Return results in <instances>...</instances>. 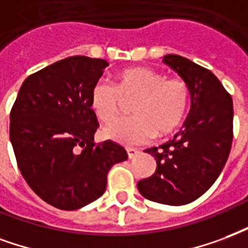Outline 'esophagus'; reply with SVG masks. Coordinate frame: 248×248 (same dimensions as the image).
Segmentation results:
<instances>
[{
  "instance_id": "esophagus-1",
  "label": "esophagus",
  "mask_w": 248,
  "mask_h": 248,
  "mask_svg": "<svg viewBox=\"0 0 248 248\" xmlns=\"http://www.w3.org/2000/svg\"><path fill=\"white\" fill-rule=\"evenodd\" d=\"M126 153H128V158H133L140 153V151H137L135 148H126Z\"/></svg>"
}]
</instances>
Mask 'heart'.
Segmentation results:
<instances>
[{
  "mask_svg": "<svg viewBox=\"0 0 248 248\" xmlns=\"http://www.w3.org/2000/svg\"><path fill=\"white\" fill-rule=\"evenodd\" d=\"M123 99L132 100L135 116L122 117L103 129V136L124 145H136L170 136L185 120L190 92L182 79L170 78L149 67L125 68L116 75L115 86L99 80L90 91L91 111L100 122L115 119Z\"/></svg>",
  "mask_w": 248,
  "mask_h": 248,
  "instance_id": "b5f03b06",
  "label": "heart"
}]
</instances>
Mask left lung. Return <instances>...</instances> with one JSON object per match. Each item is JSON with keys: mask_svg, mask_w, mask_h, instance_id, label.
<instances>
[{"mask_svg": "<svg viewBox=\"0 0 248 248\" xmlns=\"http://www.w3.org/2000/svg\"><path fill=\"white\" fill-rule=\"evenodd\" d=\"M162 62L189 87L190 111L173 140L144 151L155 157L157 168L151 177L137 182V189L153 202L186 205L210 189L229 158L232 99L205 67L174 54L165 55Z\"/></svg>", "mask_w": 248, "mask_h": 248, "instance_id": "left-lung-1", "label": "left lung"}]
</instances>
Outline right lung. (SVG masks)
I'll return each instance as SVG.
<instances>
[{
    "label": "right lung",
    "instance_id": "1",
    "mask_svg": "<svg viewBox=\"0 0 248 248\" xmlns=\"http://www.w3.org/2000/svg\"><path fill=\"white\" fill-rule=\"evenodd\" d=\"M108 66L104 59L70 57L22 83L10 112V142L32 191L61 210H77L106 191L112 166L128 158L107 140L93 142L97 119L90 91Z\"/></svg>",
    "mask_w": 248,
    "mask_h": 248
}]
</instances>
